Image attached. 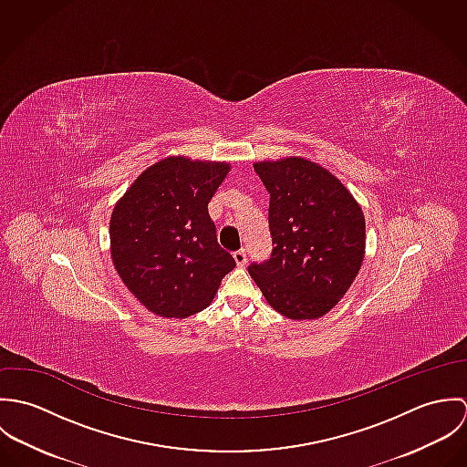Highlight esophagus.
I'll use <instances>...</instances> for the list:
<instances>
[{
  "label": "esophagus",
  "mask_w": 467,
  "mask_h": 467,
  "mask_svg": "<svg viewBox=\"0 0 467 467\" xmlns=\"http://www.w3.org/2000/svg\"><path fill=\"white\" fill-rule=\"evenodd\" d=\"M234 259H235L237 266H246V263H248V255H246V250H239V252H235V254H234Z\"/></svg>",
  "instance_id": "esophagus-1"
}]
</instances>
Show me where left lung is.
Returning <instances> with one entry per match:
<instances>
[{
    "instance_id": "left-lung-1",
    "label": "left lung",
    "mask_w": 467,
    "mask_h": 467,
    "mask_svg": "<svg viewBox=\"0 0 467 467\" xmlns=\"http://www.w3.org/2000/svg\"><path fill=\"white\" fill-rule=\"evenodd\" d=\"M269 194L271 255L248 271L267 304L291 320L320 318L354 282L365 255V217L324 167L302 160L254 165Z\"/></svg>"
}]
</instances>
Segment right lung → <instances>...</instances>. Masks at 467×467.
I'll return each mask as SVG.
<instances>
[{
  "instance_id": "obj_1",
  "label": "right lung",
  "mask_w": 467,
  "mask_h": 467,
  "mask_svg": "<svg viewBox=\"0 0 467 467\" xmlns=\"http://www.w3.org/2000/svg\"><path fill=\"white\" fill-rule=\"evenodd\" d=\"M228 169V163L165 158L143 171L115 204L111 259L128 289L154 315L200 313L235 267L208 215Z\"/></svg>"
}]
</instances>
